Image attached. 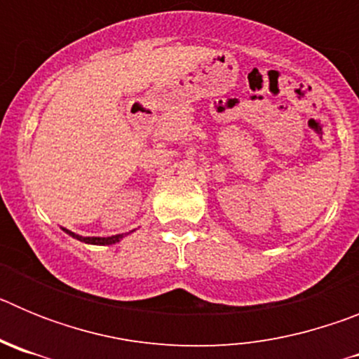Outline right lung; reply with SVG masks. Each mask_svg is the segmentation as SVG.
<instances>
[{
	"label": "right lung",
	"instance_id": "1",
	"mask_svg": "<svg viewBox=\"0 0 359 359\" xmlns=\"http://www.w3.org/2000/svg\"><path fill=\"white\" fill-rule=\"evenodd\" d=\"M62 230H65L68 236H72L73 239H77V241H81V243H86V244H97V246H109V244H116V243H120L123 237L129 236L131 231H135V230H131L129 233H118V236H111V237H82V236H79V233H73V231L66 230V228H62Z\"/></svg>",
	"mask_w": 359,
	"mask_h": 359
}]
</instances>
